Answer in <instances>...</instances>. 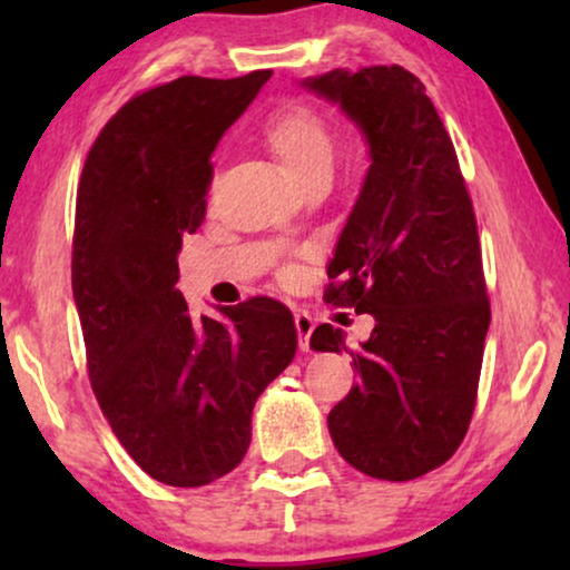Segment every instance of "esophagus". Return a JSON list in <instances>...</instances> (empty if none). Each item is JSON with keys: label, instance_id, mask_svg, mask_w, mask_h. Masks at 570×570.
Segmentation results:
<instances>
[{"label": "esophagus", "instance_id": "obj_1", "mask_svg": "<svg viewBox=\"0 0 570 570\" xmlns=\"http://www.w3.org/2000/svg\"><path fill=\"white\" fill-rule=\"evenodd\" d=\"M314 318L308 314H295V332H298V340H301V350H311V334H314Z\"/></svg>", "mask_w": 570, "mask_h": 570}]
</instances>
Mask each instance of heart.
I'll use <instances>...</instances> for the list:
<instances>
[{
	"label": "heart",
	"instance_id": "obj_1",
	"mask_svg": "<svg viewBox=\"0 0 570 570\" xmlns=\"http://www.w3.org/2000/svg\"><path fill=\"white\" fill-rule=\"evenodd\" d=\"M259 139L303 189L326 184L334 163V131L316 106L285 100L264 119Z\"/></svg>",
	"mask_w": 570,
	"mask_h": 570
}]
</instances>
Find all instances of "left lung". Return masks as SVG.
<instances>
[{
    "label": "left lung",
    "mask_w": 570,
    "mask_h": 570,
    "mask_svg": "<svg viewBox=\"0 0 570 570\" xmlns=\"http://www.w3.org/2000/svg\"><path fill=\"white\" fill-rule=\"evenodd\" d=\"M303 85L361 124L373 160L324 301L376 326L357 350L316 326L311 347L345 350L357 373L326 423L368 478H423L462 446L478 402L490 298L472 197L425 85L404 67L334 69Z\"/></svg>",
    "instance_id": "8db88e82"
}]
</instances>
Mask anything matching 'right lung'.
I'll return each mask as SVG.
<instances>
[{
  "label": "right lung",
  "instance_id": "right-lung-1",
  "mask_svg": "<svg viewBox=\"0 0 570 570\" xmlns=\"http://www.w3.org/2000/svg\"><path fill=\"white\" fill-rule=\"evenodd\" d=\"M269 75L137 92L77 184L72 293L88 376L116 439L163 485H209L240 464L254 404L298 347L285 303L256 295L217 322L176 291L181 240L207 213L209 155Z\"/></svg>",
  "mask_w": 570,
  "mask_h": 570
}]
</instances>
